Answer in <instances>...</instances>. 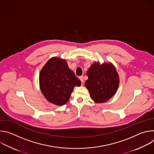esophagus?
I'll return each instance as SVG.
<instances>
[{
	"mask_svg": "<svg viewBox=\"0 0 154 154\" xmlns=\"http://www.w3.org/2000/svg\"><path fill=\"white\" fill-rule=\"evenodd\" d=\"M79 79L80 80L81 82H82V85H83V76H80L79 77Z\"/></svg>",
	"mask_w": 154,
	"mask_h": 154,
	"instance_id": "obj_1",
	"label": "esophagus"
}]
</instances>
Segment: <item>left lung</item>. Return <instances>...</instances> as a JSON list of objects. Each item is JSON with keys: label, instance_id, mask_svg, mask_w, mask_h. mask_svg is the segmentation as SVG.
<instances>
[{"label": "left lung", "instance_id": "obj_1", "mask_svg": "<svg viewBox=\"0 0 154 154\" xmlns=\"http://www.w3.org/2000/svg\"><path fill=\"white\" fill-rule=\"evenodd\" d=\"M86 74L88 79L86 80L85 85L90 93L91 98L95 102H105L116 93L119 79L112 64L94 63Z\"/></svg>", "mask_w": 154, "mask_h": 154}]
</instances>
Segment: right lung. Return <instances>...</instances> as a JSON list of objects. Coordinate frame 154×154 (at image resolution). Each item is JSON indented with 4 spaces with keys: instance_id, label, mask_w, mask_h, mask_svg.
Listing matches in <instances>:
<instances>
[{
    "instance_id": "right-lung-1",
    "label": "right lung",
    "mask_w": 154,
    "mask_h": 154,
    "mask_svg": "<svg viewBox=\"0 0 154 154\" xmlns=\"http://www.w3.org/2000/svg\"><path fill=\"white\" fill-rule=\"evenodd\" d=\"M39 85L42 94L49 102L62 105L68 101L74 86H80L81 82L65 60L54 57L42 68Z\"/></svg>"
}]
</instances>
